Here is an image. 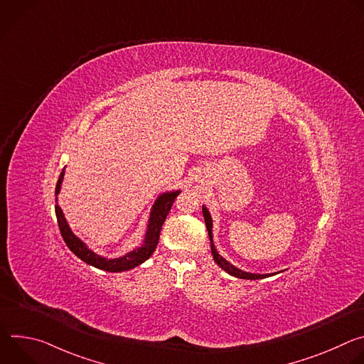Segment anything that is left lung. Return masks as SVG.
Returning a JSON list of instances; mask_svg holds the SVG:
<instances>
[{
    "mask_svg": "<svg viewBox=\"0 0 364 364\" xmlns=\"http://www.w3.org/2000/svg\"><path fill=\"white\" fill-rule=\"evenodd\" d=\"M201 212H203V218H204V222H205V228H207V232H209V239H210V247H212V255H213V259L215 262L223 269L226 271L229 275L232 277H236V278H240V279H250V281H255V279H264V278H268V277H272V275H277L279 272H274V274H252V272H246V271H242L239 268H236L235 265H232L229 261H226V259L219 255L216 246H215V242H213V220H212V216H210V212L207 207L203 204L201 207Z\"/></svg>",
    "mask_w": 364,
    "mask_h": 364,
    "instance_id": "obj_1",
    "label": "left lung"
}]
</instances>
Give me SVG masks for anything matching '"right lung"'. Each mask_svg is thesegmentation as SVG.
<instances>
[{
    "label": "right lung",
    "instance_id": "add662e5",
    "mask_svg": "<svg viewBox=\"0 0 364 364\" xmlns=\"http://www.w3.org/2000/svg\"><path fill=\"white\" fill-rule=\"evenodd\" d=\"M65 170H66V167L62 170L60 177L56 184V201L59 200L58 196L60 193L62 183L65 178V173H66ZM180 193H181V190H171V191H164V193L159 194V197L155 198L154 204L151 205L149 216H148V225H146V230H145L141 246L134 247L132 250H129L125 255L118 256V257H107V256H102V255H97L96 252H93L80 237H77L73 233V230L70 229V226L63 215L62 207L59 205V203H56V216H58L59 229H60V233H62L63 240L66 242L68 247L87 265H92L97 269L108 271V272L129 271V269L144 264L146 259L154 253L155 247H157V245H159L160 232L166 222V218L171 209L176 197Z\"/></svg>",
    "mask_w": 364,
    "mask_h": 364
}]
</instances>
